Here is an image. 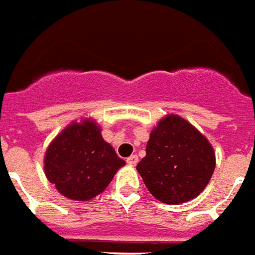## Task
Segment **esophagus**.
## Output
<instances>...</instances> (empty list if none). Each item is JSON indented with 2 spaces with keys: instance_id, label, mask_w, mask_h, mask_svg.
<instances>
[{
  "instance_id": "1",
  "label": "esophagus",
  "mask_w": 255,
  "mask_h": 255,
  "mask_svg": "<svg viewBox=\"0 0 255 255\" xmlns=\"http://www.w3.org/2000/svg\"><path fill=\"white\" fill-rule=\"evenodd\" d=\"M137 161H139V158L137 155H131L129 158H127V163L128 165H136Z\"/></svg>"
}]
</instances>
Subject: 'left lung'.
Instances as JSON below:
<instances>
[{"label": "left lung", "mask_w": 255, "mask_h": 255, "mask_svg": "<svg viewBox=\"0 0 255 255\" xmlns=\"http://www.w3.org/2000/svg\"><path fill=\"white\" fill-rule=\"evenodd\" d=\"M216 166L212 144L178 115L161 119L136 166L148 192L165 204H182L205 189Z\"/></svg>", "instance_id": "8db88e82"}]
</instances>
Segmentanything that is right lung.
I'll return each mask as SVG.
<instances>
[{
  "mask_svg": "<svg viewBox=\"0 0 255 255\" xmlns=\"http://www.w3.org/2000/svg\"><path fill=\"white\" fill-rule=\"evenodd\" d=\"M126 165L104 140L99 123L90 118L73 122L48 144L44 173L60 195L88 201L103 193Z\"/></svg>",
  "mask_w": 255,
  "mask_h": 255,
  "instance_id": "obj_1",
  "label": "right lung"
}]
</instances>
